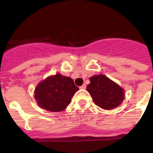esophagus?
<instances>
[{
    "label": "esophagus",
    "mask_w": 153,
    "mask_h": 153,
    "mask_svg": "<svg viewBox=\"0 0 153 153\" xmlns=\"http://www.w3.org/2000/svg\"><path fill=\"white\" fill-rule=\"evenodd\" d=\"M80 89H85L86 88V85H85V84H83V85H82L81 86H80Z\"/></svg>",
    "instance_id": "1"
}]
</instances>
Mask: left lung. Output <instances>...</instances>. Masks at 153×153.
I'll use <instances>...</instances> for the list:
<instances>
[{
  "label": "left lung",
  "instance_id": "1",
  "mask_svg": "<svg viewBox=\"0 0 153 153\" xmlns=\"http://www.w3.org/2000/svg\"><path fill=\"white\" fill-rule=\"evenodd\" d=\"M90 81L87 91L98 106L103 109H112L119 106L124 100V90L105 75H94Z\"/></svg>",
  "mask_w": 153,
  "mask_h": 153
}]
</instances>
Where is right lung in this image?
I'll list each match as a JSON object with an SVG mask.
<instances>
[{
	"label": "right lung",
	"instance_id": "add662e5",
	"mask_svg": "<svg viewBox=\"0 0 153 153\" xmlns=\"http://www.w3.org/2000/svg\"><path fill=\"white\" fill-rule=\"evenodd\" d=\"M78 87L69 77L57 74L38 84L34 98L41 108L50 111H61L71 103Z\"/></svg>",
	"mask_w": 153,
	"mask_h": 153
}]
</instances>
